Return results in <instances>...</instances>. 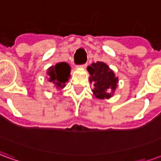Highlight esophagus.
Here are the masks:
<instances>
[{"label": "esophagus", "mask_w": 161, "mask_h": 161, "mask_svg": "<svg viewBox=\"0 0 161 161\" xmlns=\"http://www.w3.org/2000/svg\"><path fill=\"white\" fill-rule=\"evenodd\" d=\"M87 65H88V64L85 63V64H82V65H81V67H83V68H85V67H87Z\"/></svg>", "instance_id": "obj_1"}]
</instances>
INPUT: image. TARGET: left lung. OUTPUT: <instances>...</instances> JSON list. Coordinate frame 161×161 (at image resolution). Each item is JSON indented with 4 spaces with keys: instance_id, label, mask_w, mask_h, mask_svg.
I'll list each match as a JSON object with an SVG mask.
<instances>
[{
    "instance_id": "left-lung-1",
    "label": "left lung",
    "mask_w": 161,
    "mask_h": 161,
    "mask_svg": "<svg viewBox=\"0 0 161 161\" xmlns=\"http://www.w3.org/2000/svg\"><path fill=\"white\" fill-rule=\"evenodd\" d=\"M90 73V82L94 84L92 90L95 97L99 99L110 98L117 87L118 77L103 62L92 63L87 67Z\"/></svg>"
}]
</instances>
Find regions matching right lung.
Listing matches in <instances>:
<instances>
[{
    "label": "right lung",
    "mask_w": 161,
    "mask_h": 161,
    "mask_svg": "<svg viewBox=\"0 0 161 161\" xmlns=\"http://www.w3.org/2000/svg\"><path fill=\"white\" fill-rule=\"evenodd\" d=\"M70 65L65 62H61L47 70V78L56 90H61L65 86V83L70 77Z\"/></svg>",
    "instance_id": "add662e5"
}]
</instances>
